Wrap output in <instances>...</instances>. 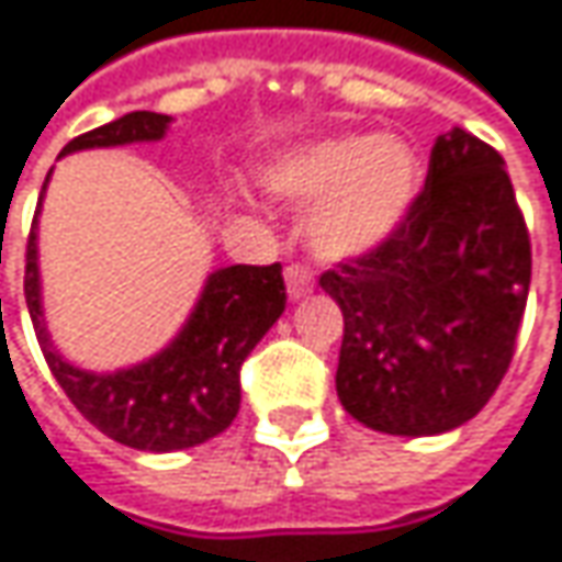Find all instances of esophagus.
Listing matches in <instances>:
<instances>
[{"label": "esophagus", "instance_id": "34e87169", "mask_svg": "<svg viewBox=\"0 0 562 562\" xmlns=\"http://www.w3.org/2000/svg\"><path fill=\"white\" fill-rule=\"evenodd\" d=\"M312 289L314 277L305 263H289L285 267V292H289V299H305Z\"/></svg>", "mask_w": 562, "mask_h": 562}]
</instances>
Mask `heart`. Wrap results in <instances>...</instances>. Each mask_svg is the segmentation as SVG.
Returning <instances> with one entry per match:
<instances>
[{"label":"heart","mask_w":562,"mask_h":562,"mask_svg":"<svg viewBox=\"0 0 562 562\" xmlns=\"http://www.w3.org/2000/svg\"><path fill=\"white\" fill-rule=\"evenodd\" d=\"M273 193L312 203L305 241L324 260H352L381 248L411 215L423 165L397 136H344L289 151L270 168Z\"/></svg>","instance_id":"1"}]
</instances>
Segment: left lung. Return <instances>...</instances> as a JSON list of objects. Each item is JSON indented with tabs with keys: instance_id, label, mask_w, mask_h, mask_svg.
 <instances>
[{
	"instance_id": "left-lung-1",
	"label": "left lung",
	"mask_w": 562,
	"mask_h": 562,
	"mask_svg": "<svg viewBox=\"0 0 562 562\" xmlns=\"http://www.w3.org/2000/svg\"><path fill=\"white\" fill-rule=\"evenodd\" d=\"M531 282V241L506 161L442 133L404 225L321 277L344 312L337 397L387 436H439L483 411L506 375Z\"/></svg>"
}]
</instances>
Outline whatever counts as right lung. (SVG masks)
Segmentation results:
<instances>
[{"mask_svg":"<svg viewBox=\"0 0 562 562\" xmlns=\"http://www.w3.org/2000/svg\"><path fill=\"white\" fill-rule=\"evenodd\" d=\"M168 126V114L133 111L85 136H76L59 155L130 143H158L165 139ZM24 299L53 379L59 381L76 411L114 442L139 451H181L203 446L225 432L241 407V362L285 312L280 263L222 267L206 277L193 312L168 347L116 372L79 369L53 347L44 321L37 218L27 235Z\"/></svg>","mask_w":562,"mask_h":562,"instance_id":"obj_1","label":"right lung"}]
</instances>
